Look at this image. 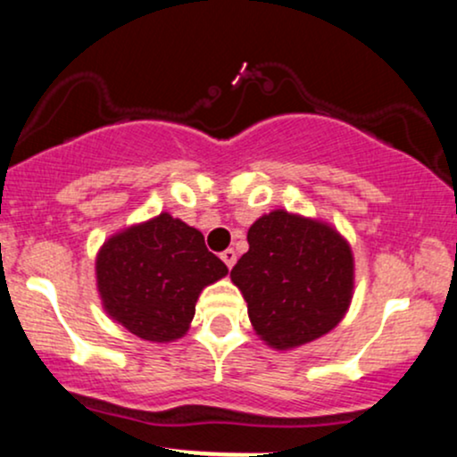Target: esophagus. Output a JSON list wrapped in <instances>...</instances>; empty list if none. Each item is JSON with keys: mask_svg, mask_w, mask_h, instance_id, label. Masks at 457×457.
Returning <instances> with one entry per match:
<instances>
[{"mask_svg": "<svg viewBox=\"0 0 457 457\" xmlns=\"http://www.w3.org/2000/svg\"><path fill=\"white\" fill-rule=\"evenodd\" d=\"M221 260L225 262V266H228V269H232V266L236 264V251L234 249H225L221 253Z\"/></svg>", "mask_w": 457, "mask_h": 457, "instance_id": "obj_1", "label": "esophagus"}]
</instances>
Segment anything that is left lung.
<instances>
[{"mask_svg": "<svg viewBox=\"0 0 457 457\" xmlns=\"http://www.w3.org/2000/svg\"><path fill=\"white\" fill-rule=\"evenodd\" d=\"M249 251L229 272L255 333L277 350L298 348L333 330L354 287V260L337 229L272 211L246 232Z\"/></svg>", "mask_w": 457, "mask_h": 457, "instance_id": "1", "label": "left lung"}]
</instances>
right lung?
<instances>
[{
	"mask_svg": "<svg viewBox=\"0 0 457 457\" xmlns=\"http://www.w3.org/2000/svg\"><path fill=\"white\" fill-rule=\"evenodd\" d=\"M225 275L202 232L167 212L112 236L96 258L104 312L148 342L182 337L204 287Z\"/></svg>",
	"mask_w": 457,
	"mask_h": 457,
	"instance_id": "1",
	"label": "right lung"
}]
</instances>
